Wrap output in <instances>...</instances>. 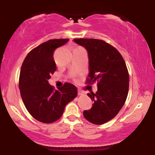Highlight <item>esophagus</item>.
Segmentation results:
<instances>
[{"label":"esophagus","mask_w":155,"mask_h":155,"mask_svg":"<svg viewBox=\"0 0 155 155\" xmlns=\"http://www.w3.org/2000/svg\"><path fill=\"white\" fill-rule=\"evenodd\" d=\"M78 95H84V92L81 91V90H78Z\"/></svg>","instance_id":"1"}]
</instances>
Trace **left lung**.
Here are the masks:
<instances>
[{
  "label": "left lung",
  "mask_w": 155,
  "mask_h": 155,
  "mask_svg": "<svg viewBox=\"0 0 155 155\" xmlns=\"http://www.w3.org/2000/svg\"><path fill=\"white\" fill-rule=\"evenodd\" d=\"M74 41L88 52L87 84L97 82L96 93L87 94L93 104L84 111V117L92 124H104L116 117L127 99L129 74L125 62L117 49L103 40L76 38Z\"/></svg>",
  "instance_id": "1"
}]
</instances>
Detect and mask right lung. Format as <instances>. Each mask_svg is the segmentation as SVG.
<instances>
[{"label":"right lung","instance_id":"add662e5","mask_svg":"<svg viewBox=\"0 0 155 155\" xmlns=\"http://www.w3.org/2000/svg\"><path fill=\"white\" fill-rule=\"evenodd\" d=\"M68 41L51 39L40 44L28 53L21 67L19 87L22 101L31 116L43 123L59 120L65 106L77 96L72 84L54 90L48 81L56 71L54 51Z\"/></svg>","mask_w":155,"mask_h":155}]
</instances>
